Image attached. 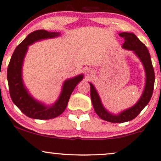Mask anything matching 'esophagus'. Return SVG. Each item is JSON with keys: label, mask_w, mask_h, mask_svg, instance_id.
<instances>
[{"label": "esophagus", "mask_w": 161, "mask_h": 161, "mask_svg": "<svg viewBox=\"0 0 161 161\" xmlns=\"http://www.w3.org/2000/svg\"><path fill=\"white\" fill-rule=\"evenodd\" d=\"M86 73H87V74H88V75H91V74H93V73H94V70L93 69H88V70H86Z\"/></svg>", "instance_id": "1"}]
</instances>
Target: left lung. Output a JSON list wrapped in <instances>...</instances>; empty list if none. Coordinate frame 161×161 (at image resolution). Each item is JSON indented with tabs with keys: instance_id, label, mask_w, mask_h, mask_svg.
<instances>
[{
	"instance_id": "8db88e82",
	"label": "left lung",
	"mask_w": 161,
	"mask_h": 161,
	"mask_svg": "<svg viewBox=\"0 0 161 161\" xmlns=\"http://www.w3.org/2000/svg\"><path fill=\"white\" fill-rule=\"evenodd\" d=\"M119 36L125 40V42L123 44V48L133 51L136 56L143 63L145 70H146V82L143 93L138 103L133 107L121 112L119 115H117L110 114L104 108L98 93L93 84L90 83L91 98L95 111L101 119L111 123H124L133 120L137 117V115L146 106L151 100L153 92L155 83L154 69L147 47L137 38L134 33L123 32L120 33Z\"/></svg>"
}]
</instances>
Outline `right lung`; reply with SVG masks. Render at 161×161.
<instances>
[{
	"label": "right lung",
	"instance_id": "right-lung-1",
	"mask_svg": "<svg viewBox=\"0 0 161 161\" xmlns=\"http://www.w3.org/2000/svg\"><path fill=\"white\" fill-rule=\"evenodd\" d=\"M59 35V33L48 32L45 30L33 31L16 47L10 58L7 70L10 98L21 112L29 118L48 120L62 114L66 108L71 93L83 78V75H79L65 80L58 100L54 105L49 107L45 106L43 104L36 101L28 93L27 90L23 86L21 74L23 61L27 52L28 46L41 39L54 38Z\"/></svg>",
	"mask_w": 161,
	"mask_h": 161
}]
</instances>
